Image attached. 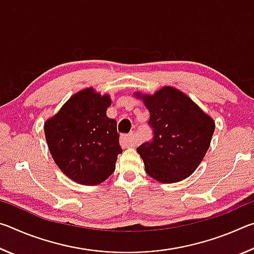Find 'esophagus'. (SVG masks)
Instances as JSON below:
<instances>
[{"mask_svg": "<svg viewBox=\"0 0 254 254\" xmlns=\"http://www.w3.org/2000/svg\"><path fill=\"white\" fill-rule=\"evenodd\" d=\"M134 135L130 133V134H122L121 137H120V142L123 145V147L128 148V147H133L134 145Z\"/></svg>", "mask_w": 254, "mask_h": 254, "instance_id": "1", "label": "esophagus"}]
</instances>
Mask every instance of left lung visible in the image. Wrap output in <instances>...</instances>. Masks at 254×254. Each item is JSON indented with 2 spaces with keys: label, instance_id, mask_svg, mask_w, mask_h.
I'll return each mask as SVG.
<instances>
[{
  "label": "left lung",
  "instance_id": "8db88e82",
  "mask_svg": "<svg viewBox=\"0 0 254 254\" xmlns=\"http://www.w3.org/2000/svg\"><path fill=\"white\" fill-rule=\"evenodd\" d=\"M134 95L148 109L153 132V139L136 149L147 174L162 184L189 177L209 148L214 120L186 94L171 86H165L153 95Z\"/></svg>",
  "mask_w": 254,
  "mask_h": 254
}]
</instances>
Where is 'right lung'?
Returning <instances> with one entry per match:
<instances>
[{"mask_svg":"<svg viewBox=\"0 0 254 254\" xmlns=\"http://www.w3.org/2000/svg\"><path fill=\"white\" fill-rule=\"evenodd\" d=\"M110 105V95L85 88L45 123L46 140L56 165L75 183L98 185L114 173L122 148L117 121L106 115Z\"/></svg>","mask_w":254,"mask_h":254,"instance_id":"1","label":"right lung"}]
</instances>
